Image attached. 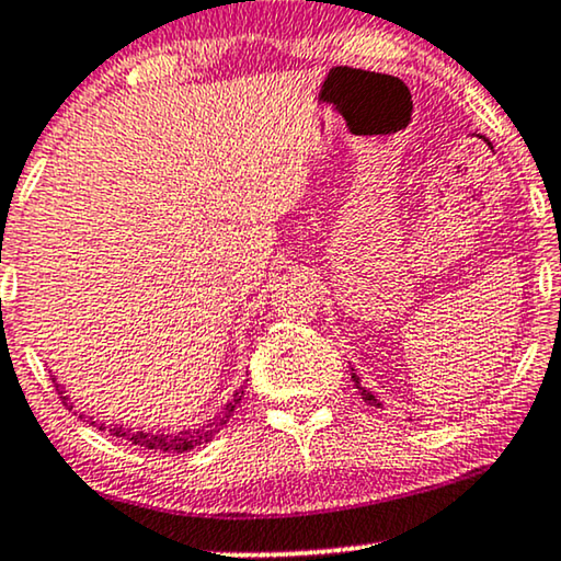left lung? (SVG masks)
<instances>
[{
	"label": "left lung",
	"mask_w": 561,
	"mask_h": 561,
	"mask_svg": "<svg viewBox=\"0 0 561 561\" xmlns=\"http://www.w3.org/2000/svg\"><path fill=\"white\" fill-rule=\"evenodd\" d=\"M350 370H352V380H355V386L359 388V393H363V398H365V401H367V403H370V405H375V409H382L380 398H378V396H375L370 388H365V386H363V380H359V375L355 373V367H350Z\"/></svg>",
	"instance_id": "1"
}]
</instances>
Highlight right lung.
Masks as SVG:
<instances>
[{"instance_id": "obj_1", "label": "right lung", "mask_w": 561, "mask_h": 561, "mask_svg": "<svg viewBox=\"0 0 561 561\" xmlns=\"http://www.w3.org/2000/svg\"><path fill=\"white\" fill-rule=\"evenodd\" d=\"M53 382H56V375H53ZM56 390L60 396V401L64 405H68V411H73V403L71 398L66 396V388L58 386L56 382ZM244 396V388L240 386V390H234L232 398L221 405V411L217 416L204 421V424H194L191 428H183V432H137V428H129V426H122V424H104V421H99L94 416H87V413H79L81 421H89L91 426H96L99 432H106L112 436H117V439H127L137 444V447L142 449H152V451H165V455H181V451H191L196 447H202V444H209L214 436L219 434V428L227 426V421L232 419V413L237 405H240Z\"/></svg>"}]
</instances>
